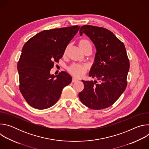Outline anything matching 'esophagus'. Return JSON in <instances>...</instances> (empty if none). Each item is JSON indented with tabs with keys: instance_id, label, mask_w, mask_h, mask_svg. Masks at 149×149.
I'll list each match as a JSON object with an SVG mask.
<instances>
[{
	"instance_id": "esophagus-1",
	"label": "esophagus",
	"mask_w": 149,
	"mask_h": 149,
	"mask_svg": "<svg viewBox=\"0 0 149 149\" xmlns=\"http://www.w3.org/2000/svg\"><path fill=\"white\" fill-rule=\"evenodd\" d=\"M78 81V79L77 78H75V77H73L72 79V82H77V81Z\"/></svg>"
}]
</instances>
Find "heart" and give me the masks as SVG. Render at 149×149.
I'll return each instance as SVG.
<instances>
[{
    "label": "heart",
    "mask_w": 149,
    "mask_h": 149,
    "mask_svg": "<svg viewBox=\"0 0 149 149\" xmlns=\"http://www.w3.org/2000/svg\"><path fill=\"white\" fill-rule=\"evenodd\" d=\"M78 45L81 49L84 52L87 49H91L92 50V45L90 41L87 39H80L78 42ZM68 48H66V49L64 51V55L66 54ZM88 66L87 64H77V63H74V64L71 65L68 68V71L77 77H82L85 73L86 72L88 68Z\"/></svg>",
    "instance_id": "obj_1"
}]
</instances>
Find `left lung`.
I'll return each mask as SVG.
<instances>
[{"instance_id":"left-lung-1","label":"left lung","mask_w":149,"mask_h":149,"mask_svg":"<svg viewBox=\"0 0 149 149\" xmlns=\"http://www.w3.org/2000/svg\"><path fill=\"white\" fill-rule=\"evenodd\" d=\"M88 36L97 52L89 76L97 81H84L78 94L82 103L93 110L110 107L126 88L130 62L125 46L110 31L98 26L83 25L79 34Z\"/></svg>"}]
</instances>
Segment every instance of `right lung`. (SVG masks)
Returning a JSON list of instances; mask_svg holds the SVG:
<instances>
[{
  "mask_svg": "<svg viewBox=\"0 0 149 149\" xmlns=\"http://www.w3.org/2000/svg\"><path fill=\"white\" fill-rule=\"evenodd\" d=\"M78 25L42 31L29 39L23 47L17 70L19 90L31 107L44 110L54 105L62 89L72 81L71 76L61 71L50 74L79 29Z\"/></svg>",
  "mask_w": 149,
  "mask_h": 149,
  "instance_id": "right-lung-1",
  "label": "right lung"
}]
</instances>
